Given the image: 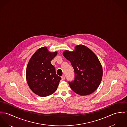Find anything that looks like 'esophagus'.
Here are the masks:
<instances>
[{
    "instance_id": "1",
    "label": "esophagus",
    "mask_w": 127,
    "mask_h": 127,
    "mask_svg": "<svg viewBox=\"0 0 127 127\" xmlns=\"http://www.w3.org/2000/svg\"><path fill=\"white\" fill-rule=\"evenodd\" d=\"M61 79L62 80H64L65 79V76L64 75H63L61 76Z\"/></svg>"
}]
</instances>
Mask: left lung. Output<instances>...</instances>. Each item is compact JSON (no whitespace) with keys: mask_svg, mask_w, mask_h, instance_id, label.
<instances>
[{"mask_svg":"<svg viewBox=\"0 0 127 127\" xmlns=\"http://www.w3.org/2000/svg\"><path fill=\"white\" fill-rule=\"evenodd\" d=\"M63 55L70 61L74 70V80L69 82L71 89L82 96L94 93L103 76L101 64L95 54L87 47L79 45L72 52L65 51Z\"/></svg>","mask_w":127,"mask_h":127,"instance_id":"obj_1","label":"left lung"}]
</instances>
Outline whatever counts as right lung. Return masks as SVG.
Here are the masks:
<instances>
[{
	"instance_id": "1",
	"label": "right lung",
	"mask_w": 127,
	"mask_h": 127,
	"mask_svg": "<svg viewBox=\"0 0 127 127\" xmlns=\"http://www.w3.org/2000/svg\"><path fill=\"white\" fill-rule=\"evenodd\" d=\"M57 52H49L46 47L38 49L31 57L27 66L26 77L30 89L36 95L46 97L57 91L61 77L56 74L51 61Z\"/></svg>"
}]
</instances>
